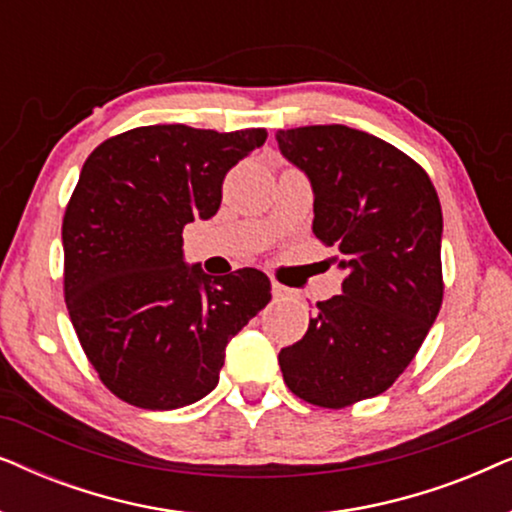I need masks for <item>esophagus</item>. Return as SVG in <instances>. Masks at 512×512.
<instances>
[{"mask_svg": "<svg viewBox=\"0 0 512 512\" xmlns=\"http://www.w3.org/2000/svg\"><path fill=\"white\" fill-rule=\"evenodd\" d=\"M272 296H275L277 300H284V298H291V296H293V291L289 289V286L272 282Z\"/></svg>", "mask_w": 512, "mask_h": 512, "instance_id": "esophagus-1", "label": "esophagus"}]
</instances>
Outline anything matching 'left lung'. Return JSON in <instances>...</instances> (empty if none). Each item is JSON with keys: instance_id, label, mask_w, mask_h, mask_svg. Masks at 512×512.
<instances>
[{"instance_id": "obj_1", "label": "left lung", "mask_w": 512, "mask_h": 512, "mask_svg": "<svg viewBox=\"0 0 512 512\" xmlns=\"http://www.w3.org/2000/svg\"><path fill=\"white\" fill-rule=\"evenodd\" d=\"M275 137L312 184V233L345 270L340 296L317 303L279 368L298 398L338 410L387 391L436 321L443 212L429 174L380 137L347 125Z\"/></svg>"}]
</instances>
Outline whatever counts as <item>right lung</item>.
<instances>
[{"instance_id":"add662e5","label":"right lung","mask_w":512,"mask_h":512,"mask_svg":"<svg viewBox=\"0 0 512 512\" xmlns=\"http://www.w3.org/2000/svg\"><path fill=\"white\" fill-rule=\"evenodd\" d=\"M268 132L146 125L83 163L62 221L65 300L88 361L125 403L184 408L219 384L226 347L270 303L256 268L184 261V226L212 219L230 167Z\"/></svg>"}]
</instances>
